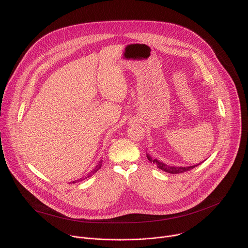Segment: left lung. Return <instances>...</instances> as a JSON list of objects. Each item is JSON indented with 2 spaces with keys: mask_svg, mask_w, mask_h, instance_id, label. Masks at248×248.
I'll return each mask as SVG.
<instances>
[{
  "mask_svg": "<svg viewBox=\"0 0 248 248\" xmlns=\"http://www.w3.org/2000/svg\"><path fill=\"white\" fill-rule=\"evenodd\" d=\"M146 157L147 159L149 160V162L155 164L160 170L166 171V172H169V173H182V172H185V171H187V170H192L193 168L197 167L199 164H196V165H192V166H187V167H175V166H169L161 161H159L158 159H154L152 158L149 154L146 153Z\"/></svg>",
  "mask_w": 248,
  "mask_h": 248,
  "instance_id": "obj_1",
  "label": "left lung"
}]
</instances>
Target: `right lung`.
Masks as SVG:
<instances>
[{
  "label": "right lung",
  "instance_id": "1",
  "mask_svg": "<svg viewBox=\"0 0 248 248\" xmlns=\"http://www.w3.org/2000/svg\"><path fill=\"white\" fill-rule=\"evenodd\" d=\"M102 162H103V161H102V160H100V162L97 164V166H96V167H95V168H94V169H93L91 171H89V172L87 173V176H85L84 179H82V178H81V179H79V180H77V181H74V182H72V183H70V184H76L77 182H80V181H83V180H85V179L89 178V176H91L92 174H94V173H95V172H96V171H97V170H98L101 168V166H102Z\"/></svg>",
  "mask_w": 248,
  "mask_h": 248
}]
</instances>
